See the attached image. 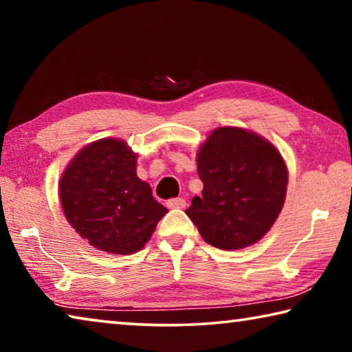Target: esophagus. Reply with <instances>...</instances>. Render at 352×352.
Returning a JSON list of instances; mask_svg holds the SVG:
<instances>
[{"mask_svg": "<svg viewBox=\"0 0 352 352\" xmlns=\"http://www.w3.org/2000/svg\"><path fill=\"white\" fill-rule=\"evenodd\" d=\"M168 208H184L186 206V200L182 199V197H175V199H170L168 200Z\"/></svg>", "mask_w": 352, "mask_h": 352, "instance_id": "1", "label": "esophagus"}]
</instances>
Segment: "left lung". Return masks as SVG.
Segmentation results:
<instances>
[{"label": "left lung", "instance_id": "obj_1", "mask_svg": "<svg viewBox=\"0 0 352 352\" xmlns=\"http://www.w3.org/2000/svg\"><path fill=\"white\" fill-rule=\"evenodd\" d=\"M204 182L186 214L206 243L239 250L272 228L284 205L287 168L269 141L237 127H220L200 147Z\"/></svg>", "mask_w": 352, "mask_h": 352}]
</instances>
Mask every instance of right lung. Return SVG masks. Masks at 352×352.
<instances>
[{
    "instance_id": "add662e5",
    "label": "right lung",
    "mask_w": 352,
    "mask_h": 352,
    "mask_svg": "<svg viewBox=\"0 0 352 352\" xmlns=\"http://www.w3.org/2000/svg\"><path fill=\"white\" fill-rule=\"evenodd\" d=\"M60 201L77 233L113 254L141 250L168 212L136 177V155L111 138L77 153L60 180Z\"/></svg>"
}]
</instances>
